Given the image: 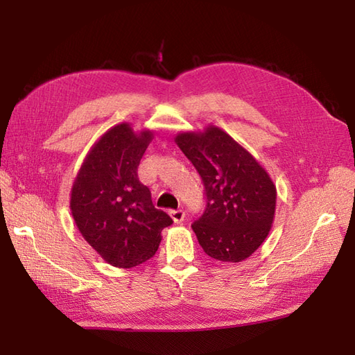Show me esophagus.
Here are the masks:
<instances>
[{"mask_svg": "<svg viewBox=\"0 0 355 355\" xmlns=\"http://www.w3.org/2000/svg\"><path fill=\"white\" fill-rule=\"evenodd\" d=\"M169 215H171V218H172L173 223H175V224H182V223L184 221V216H186L184 210H182V209H178V210H171Z\"/></svg>", "mask_w": 355, "mask_h": 355, "instance_id": "obj_1", "label": "esophagus"}]
</instances>
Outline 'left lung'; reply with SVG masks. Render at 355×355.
<instances>
[{
  "instance_id": "8db88e82",
  "label": "left lung",
  "mask_w": 355,
  "mask_h": 355,
  "mask_svg": "<svg viewBox=\"0 0 355 355\" xmlns=\"http://www.w3.org/2000/svg\"><path fill=\"white\" fill-rule=\"evenodd\" d=\"M205 183L207 206L192 224L202 250L220 262H241L268 236L276 186L248 150L215 125L173 137Z\"/></svg>"
}]
</instances>
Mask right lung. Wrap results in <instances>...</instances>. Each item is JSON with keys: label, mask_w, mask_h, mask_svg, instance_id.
I'll use <instances>...</instances> for the list:
<instances>
[{"label": "right lung", "mask_w": 355, "mask_h": 355, "mask_svg": "<svg viewBox=\"0 0 355 355\" xmlns=\"http://www.w3.org/2000/svg\"><path fill=\"white\" fill-rule=\"evenodd\" d=\"M153 139V130L134 131L128 122L110 128L89 148L71 186L70 210L78 230L112 267L131 268L153 258L162 230L172 224L137 177Z\"/></svg>", "instance_id": "1"}]
</instances>
